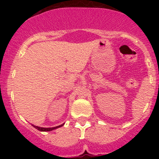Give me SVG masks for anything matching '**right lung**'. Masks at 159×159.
Returning <instances> with one entry per match:
<instances>
[{
    "instance_id": "obj_1",
    "label": "right lung",
    "mask_w": 159,
    "mask_h": 159,
    "mask_svg": "<svg viewBox=\"0 0 159 159\" xmlns=\"http://www.w3.org/2000/svg\"><path fill=\"white\" fill-rule=\"evenodd\" d=\"M32 126H33L36 129H37L38 130H40V131H51V130H55V129L62 127V126H64V124H61L60 125V126H57V127H48V128H45V127H37V126H34V125H32Z\"/></svg>"
}]
</instances>
